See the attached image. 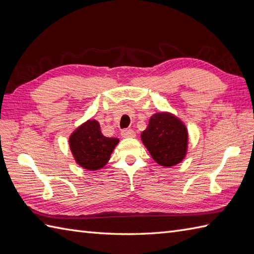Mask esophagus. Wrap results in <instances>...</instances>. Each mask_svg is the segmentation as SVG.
Wrapping results in <instances>:
<instances>
[{"mask_svg":"<svg viewBox=\"0 0 254 254\" xmlns=\"http://www.w3.org/2000/svg\"><path fill=\"white\" fill-rule=\"evenodd\" d=\"M123 138H132L136 136V132H134L132 129H124L121 132Z\"/></svg>","mask_w":254,"mask_h":254,"instance_id":"esophagus-1","label":"esophagus"}]
</instances>
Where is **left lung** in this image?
<instances>
[{"instance_id":"1","label":"left lung","mask_w":254,"mask_h":254,"mask_svg":"<svg viewBox=\"0 0 254 254\" xmlns=\"http://www.w3.org/2000/svg\"><path fill=\"white\" fill-rule=\"evenodd\" d=\"M145 148L157 164L171 167L182 162L188 149V130L178 117L167 112L150 117L149 125L141 133Z\"/></svg>"}]
</instances>
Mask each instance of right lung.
Wrapping results in <instances>:
<instances>
[{
    "label": "right lung",
    "mask_w": 254,
    "mask_h": 254,
    "mask_svg": "<svg viewBox=\"0 0 254 254\" xmlns=\"http://www.w3.org/2000/svg\"><path fill=\"white\" fill-rule=\"evenodd\" d=\"M118 142L117 138L103 136L99 122L94 120L83 123L69 137V148L75 161L88 171L102 168Z\"/></svg>",
    "instance_id": "1"
}]
</instances>
